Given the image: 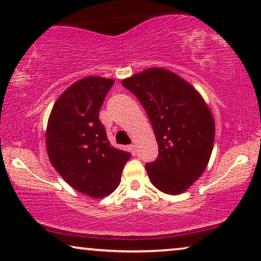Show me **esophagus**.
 <instances>
[{"label": "esophagus", "instance_id": "1", "mask_svg": "<svg viewBox=\"0 0 261 261\" xmlns=\"http://www.w3.org/2000/svg\"><path fill=\"white\" fill-rule=\"evenodd\" d=\"M128 148H129L132 154H135V152H137V151H135V145H129V147H128Z\"/></svg>", "mask_w": 261, "mask_h": 261}]
</instances>
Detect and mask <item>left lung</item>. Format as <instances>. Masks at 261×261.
Wrapping results in <instances>:
<instances>
[{
	"label": "left lung",
	"instance_id": "8db88e82",
	"mask_svg": "<svg viewBox=\"0 0 261 261\" xmlns=\"http://www.w3.org/2000/svg\"><path fill=\"white\" fill-rule=\"evenodd\" d=\"M122 85L141 102L158 142V158L145 165L152 184L165 194H183L212 155L215 122L209 107L190 83L162 67L133 74Z\"/></svg>",
	"mask_w": 261,
	"mask_h": 261
}]
</instances>
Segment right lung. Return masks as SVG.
I'll return each instance as SVG.
<instances>
[{"label":"right lung","mask_w":261,"mask_h":261,"mask_svg":"<svg viewBox=\"0 0 261 261\" xmlns=\"http://www.w3.org/2000/svg\"><path fill=\"white\" fill-rule=\"evenodd\" d=\"M112 78L84 77L70 85L49 114L46 149L49 162L67 184L94 198L119 187L130 154L113 147L98 119Z\"/></svg>","instance_id":"add662e5"}]
</instances>
